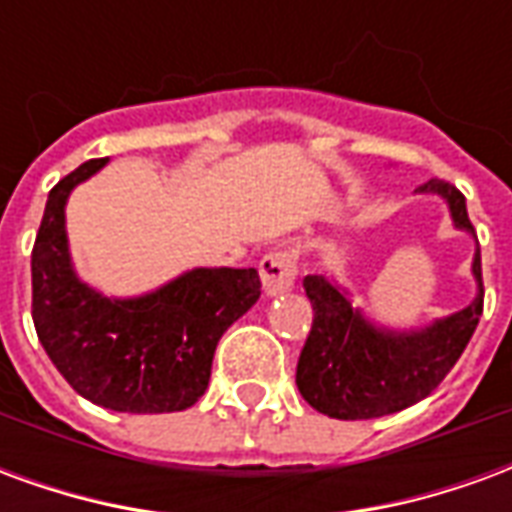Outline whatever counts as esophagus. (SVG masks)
I'll use <instances>...</instances> for the list:
<instances>
[{
    "label": "esophagus",
    "instance_id": "obj_1",
    "mask_svg": "<svg viewBox=\"0 0 512 512\" xmlns=\"http://www.w3.org/2000/svg\"><path fill=\"white\" fill-rule=\"evenodd\" d=\"M296 257L285 252V249H274L260 260V279H263V288L268 296H279V293H288L296 282Z\"/></svg>",
    "mask_w": 512,
    "mask_h": 512
}]
</instances>
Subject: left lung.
I'll list each match as a JSON object with an SVG mask.
<instances>
[{"label":"left lung","instance_id":"1","mask_svg":"<svg viewBox=\"0 0 512 512\" xmlns=\"http://www.w3.org/2000/svg\"><path fill=\"white\" fill-rule=\"evenodd\" d=\"M419 191L450 202L452 222L474 233L466 197L452 183L430 178ZM477 299L447 321L414 334L378 332L323 277L304 279L312 304V329L296 365L301 397L334 419H373L395 414L428 397L444 381L483 315V266L474 255Z\"/></svg>","mask_w":512,"mask_h":512}]
</instances>
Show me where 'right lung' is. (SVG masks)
<instances>
[{
  "mask_svg": "<svg viewBox=\"0 0 512 512\" xmlns=\"http://www.w3.org/2000/svg\"><path fill=\"white\" fill-rule=\"evenodd\" d=\"M104 164L90 158L49 191L32 246L35 332L62 378L98 406L183 411L208 389L219 337L260 299V277L255 268H197L131 301L82 285L68 257L65 200Z\"/></svg>",
  "mask_w": 512,
  "mask_h": 512,
  "instance_id": "obj_1",
  "label": "right lung"
}]
</instances>
